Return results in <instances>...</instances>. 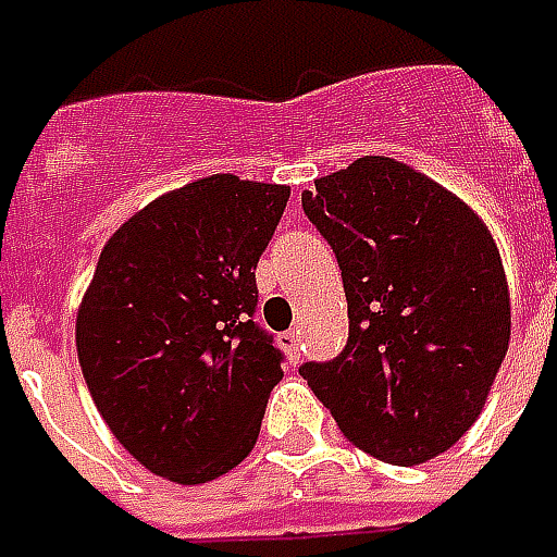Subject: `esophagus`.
Returning a JSON list of instances; mask_svg holds the SVG:
<instances>
[{"mask_svg":"<svg viewBox=\"0 0 557 557\" xmlns=\"http://www.w3.org/2000/svg\"><path fill=\"white\" fill-rule=\"evenodd\" d=\"M280 346L289 351L292 361H298L301 358V331L298 327H292L286 334H280Z\"/></svg>","mask_w":557,"mask_h":557,"instance_id":"esophagus-1","label":"esophagus"}]
</instances>
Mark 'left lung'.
Returning a JSON list of instances; mask_svg holds the SVG:
<instances>
[{"mask_svg":"<svg viewBox=\"0 0 557 557\" xmlns=\"http://www.w3.org/2000/svg\"><path fill=\"white\" fill-rule=\"evenodd\" d=\"M301 206L337 256L349 339L298 373L363 454L391 466L444 454L478 420L510 343L490 230L459 196L391 158L315 178Z\"/></svg>","mask_w":557,"mask_h":557,"instance_id":"1","label":"left lung"}]
</instances>
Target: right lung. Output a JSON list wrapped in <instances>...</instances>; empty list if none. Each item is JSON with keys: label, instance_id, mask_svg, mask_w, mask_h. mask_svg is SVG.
Here are the masks:
<instances>
[{"label": "right lung", "instance_id": "obj_1", "mask_svg": "<svg viewBox=\"0 0 557 557\" xmlns=\"http://www.w3.org/2000/svg\"><path fill=\"white\" fill-rule=\"evenodd\" d=\"M289 187L211 175L160 196L101 250L77 313L83 379L139 466L206 483L253 450L283 351L253 322L256 262Z\"/></svg>", "mask_w": 557, "mask_h": 557}]
</instances>
